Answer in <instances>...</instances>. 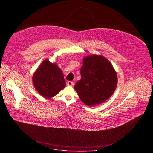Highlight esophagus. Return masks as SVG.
<instances>
[{
	"label": "esophagus",
	"instance_id": "34e87169",
	"mask_svg": "<svg viewBox=\"0 0 153 153\" xmlns=\"http://www.w3.org/2000/svg\"><path fill=\"white\" fill-rule=\"evenodd\" d=\"M67 85L68 86H70V87H73L74 86V82H71V81H68V83H67Z\"/></svg>",
	"mask_w": 153,
	"mask_h": 153
}]
</instances>
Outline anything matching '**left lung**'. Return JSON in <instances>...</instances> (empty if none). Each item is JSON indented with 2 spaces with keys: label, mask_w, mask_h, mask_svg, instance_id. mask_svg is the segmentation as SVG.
Instances as JSON below:
<instances>
[{
  "label": "left lung",
  "mask_w": 153,
  "mask_h": 153,
  "mask_svg": "<svg viewBox=\"0 0 153 153\" xmlns=\"http://www.w3.org/2000/svg\"><path fill=\"white\" fill-rule=\"evenodd\" d=\"M81 78L74 89L82 101L88 106L100 104L112 95L117 84L116 72L109 61L100 55L84 58Z\"/></svg>",
  "instance_id": "1"
}]
</instances>
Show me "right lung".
<instances>
[{
	"label": "right lung",
	"mask_w": 153,
	"mask_h": 153,
	"mask_svg": "<svg viewBox=\"0 0 153 153\" xmlns=\"http://www.w3.org/2000/svg\"><path fill=\"white\" fill-rule=\"evenodd\" d=\"M33 82L38 92L45 98L56 95L66 85L62 71L48 60L44 61L36 70Z\"/></svg>",
	"instance_id": "1"
}]
</instances>
